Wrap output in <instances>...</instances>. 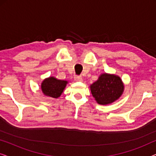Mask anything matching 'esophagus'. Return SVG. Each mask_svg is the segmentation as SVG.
I'll use <instances>...</instances> for the list:
<instances>
[{
  "instance_id": "34e87169",
  "label": "esophagus",
  "mask_w": 156,
  "mask_h": 156,
  "mask_svg": "<svg viewBox=\"0 0 156 156\" xmlns=\"http://www.w3.org/2000/svg\"><path fill=\"white\" fill-rule=\"evenodd\" d=\"M74 80L76 82H82L83 78L82 76H74Z\"/></svg>"
}]
</instances>
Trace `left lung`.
I'll return each mask as SVG.
<instances>
[{"instance_id": "obj_1", "label": "left lung", "mask_w": 156, "mask_h": 156, "mask_svg": "<svg viewBox=\"0 0 156 156\" xmlns=\"http://www.w3.org/2000/svg\"><path fill=\"white\" fill-rule=\"evenodd\" d=\"M124 85L119 76L102 74L97 82L90 85L91 94L98 104H112L122 95Z\"/></svg>"}]
</instances>
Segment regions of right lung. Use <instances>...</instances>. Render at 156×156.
<instances>
[{
	"label": "right lung",
	"instance_id": "add662e5",
	"mask_svg": "<svg viewBox=\"0 0 156 156\" xmlns=\"http://www.w3.org/2000/svg\"><path fill=\"white\" fill-rule=\"evenodd\" d=\"M67 83V81L57 80L50 76L42 81L41 89L45 96L57 99L60 97Z\"/></svg>",
	"mask_w": 156,
	"mask_h": 156
}]
</instances>
